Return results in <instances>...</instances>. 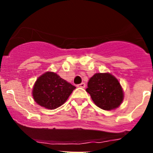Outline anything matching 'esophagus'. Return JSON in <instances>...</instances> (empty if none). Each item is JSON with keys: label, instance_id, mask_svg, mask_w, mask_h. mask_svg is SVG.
Wrapping results in <instances>:
<instances>
[{"label": "esophagus", "instance_id": "esophagus-1", "mask_svg": "<svg viewBox=\"0 0 153 153\" xmlns=\"http://www.w3.org/2000/svg\"><path fill=\"white\" fill-rule=\"evenodd\" d=\"M77 87H81V88H85V86H86V83H81L80 84L76 85Z\"/></svg>", "mask_w": 153, "mask_h": 153}]
</instances>
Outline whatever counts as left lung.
<instances>
[{"mask_svg":"<svg viewBox=\"0 0 153 153\" xmlns=\"http://www.w3.org/2000/svg\"><path fill=\"white\" fill-rule=\"evenodd\" d=\"M86 91L98 107L111 110L120 106L123 100L120 83L110 74H96L87 83Z\"/></svg>","mask_w":153,"mask_h":153,"instance_id":"1","label":"left lung"}]
</instances>
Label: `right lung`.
<instances>
[{"mask_svg":"<svg viewBox=\"0 0 153 153\" xmlns=\"http://www.w3.org/2000/svg\"><path fill=\"white\" fill-rule=\"evenodd\" d=\"M76 86L55 73L47 72L36 79L33 89V100L40 106L49 109L64 103Z\"/></svg>","mask_w":153,"mask_h":153,"instance_id":"right-lung-1","label":"right lung"}]
</instances>
